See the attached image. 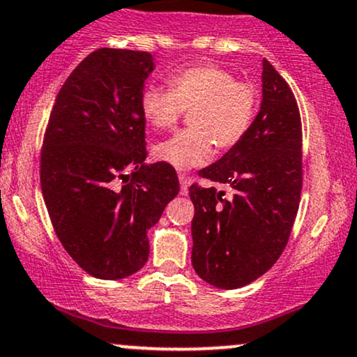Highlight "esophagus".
I'll return each mask as SVG.
<instances>
[{
    "label": "esophagus",
    "instance_id": "esophagus-1",
    "mask_svg": "<svg viewBox=\"0 0 357 357\" xmlns=\"http://www.w3.org/2000/svg\"><path fill=\"white\" fill-rule=\"evenodd\" d=\"M190 183H191V179L188 178V176H179V186H181V191H179V192H181L183 196H186L188 192H190V191H188V188H190Z\"/></svg>",
    "mask_w": 357,
    "mask_h": 357
}]
</instances>
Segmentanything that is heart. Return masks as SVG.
<instances>
[{
	"mask_svg": "<svg viewBox=\"0 0 357 357\" xmlns=\"http://www.w3.org/2000/svg\"><path fill=\"white\" fill-rule=\"evenodd\" d=\"M169 90L147 85L141 93V112L154 129H171L183 110L191 112L188 126L173 137L154 146V158L178 171H188L210 161L211 142L216 149L236 146L253 124L258 90L236 80L216 65H192L167 77Z\"/></svg>",
	"mask_w": 357,
	"mask_h": 357,
	"instance_id": "obj_1",
	"label": "heart"
}]
</instances>
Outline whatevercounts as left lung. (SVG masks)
<instances>
[{
  "label": "left lung",
  "instance_id": "1",
  "mask_svg": "<svg viewBox=\"0 0 357 357\" xmlns=\"http://www.w3.org/2000/svg\"><path fill=\"white\" fill-rule=\"evenodd\" d=\"M225 191L192 184L191 264L204 282L240 289L278 260L289 241L302 191V126L296 97L267 59L261 102L236 146L199 171Z\"/></svg>",
  "mask_w": 357,
  "mask_h": 357
}]
</instances>
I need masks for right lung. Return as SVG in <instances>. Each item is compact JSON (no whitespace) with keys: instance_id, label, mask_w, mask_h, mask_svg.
Returning <instances> with one entry per match:
<instances>
[{"instance_id":"1","label":"right lung","mask_w":357,"mask_h":357,"mask_svg":"<svg viewBox=\"0 0 357 357\" xmlns=\"http://www.w3.org/2000/svg\"><path fill=\"white\" fill-rule=\"evenodd\" d=\"M147 52L100 48L65 80L45 134L40 181L56 236L92 277L146 265L147 233L179 192L176 171L146 162Z\"/></svg>"}]
</instances>
